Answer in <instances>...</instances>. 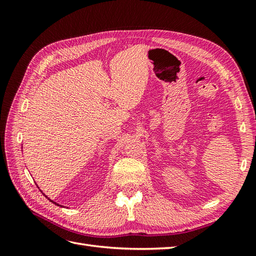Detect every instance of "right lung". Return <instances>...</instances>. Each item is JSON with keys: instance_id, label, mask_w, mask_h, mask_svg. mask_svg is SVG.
<instances>
[{"instance_id": "add662e5", "label": "right lung", "mask_w": 256, "mask_h": 256, "mask_svg": "<svg viewBox=\"0 0 256 256\" xmlns=\"http://www.w3.org/2000/svg\"><path fill=\"white\" fill-rule=\"evenodd\" d=\"M50 201H52V200H50ZM52 202H54V201H52ZM54 204H56V202H54Z\"/></svg>"}]
</instances>
